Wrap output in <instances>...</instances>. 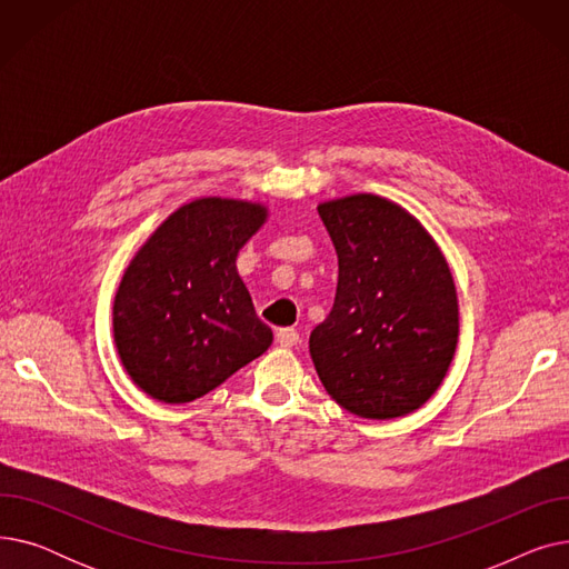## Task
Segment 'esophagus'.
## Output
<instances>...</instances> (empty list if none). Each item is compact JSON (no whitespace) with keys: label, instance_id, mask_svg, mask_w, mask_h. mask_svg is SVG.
Listing matches in <instances>:
<instances>
[{"label":"esophagus","instance_id":"esophagus-1","mask_svg":"<svg viewBox=\"0 0 569 569\" xmlns=\"http://www.w3.org/2000/svg\"><path fill=\"white\" fill-rule=\"evenodd\" d=\"M297 341H300V335H297L295 327H281V330H277V343L279 346L292 348V346H297Z\"/></svg>","mask_w":569,"mask_h":569}]
</instances>
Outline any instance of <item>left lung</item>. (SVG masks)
I'll return each instance as SVG.
<instances>
[{
  "label": "left lung",
  "mask_w": 569,
  "mask_h": 569,
  "mask_svg": "<svg viewBox=\"0 0 569 569\" xmlns=\"http://www.w3.org/2000/svg\"><path fill=\"white\" fill-rule=\"evenodd\" d=\"M339 258L335 307L309 339L341 408L392 420L431 399L459 339L457 288L431 234L371 193L318 204Z\"/></svg>",
  "instance_id": "8db88e82"
}]
</instances>
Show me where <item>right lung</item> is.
I'll use <instances>...</instances> for the list:
<instances>
[{"mask_svg": "<svg viewBox=\"0 0 569 569\" xmlns=\"http://www.w3.org/2000/svg\"><path fill=\"white\" fill-rule=\"evenodd\" d=\"M264 219L256 202L193 200L127 267L112 307L114 343L127 373L152 399H200L272 343L234 267Z\"/></svg>", "mask_w": 569, "mask_h": 569, "instance_id": "obj_1", "label": "right lung"}]
</instances>
